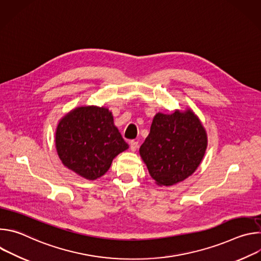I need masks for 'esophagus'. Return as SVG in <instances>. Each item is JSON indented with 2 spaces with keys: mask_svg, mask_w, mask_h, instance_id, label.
<instances>
[{
  "mask_svg": "<svg viewBox=\"0 0 261 261\" xmlns=\"http://www.w3.org/2000/svg\"><path fill=\"white\" fill-rule=\"evenodd\" d=\"M137 147H138V142L135 141V140H131V141H130V148H131V151H132V152H135V151L137 150Z\"/></svg>",
  "mask_w": 261,
  "mask_h": 261,
  "instance_id": "esophagus-1",
  "label": "esophagus"
}]
</instances>
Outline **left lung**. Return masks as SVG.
I'll return each instance as SVG.
<instances>
[{
  "instance_id": "1",
  "label": "left lung",
  "mask_w": 261,
  "mask_h": 261,
  "mask_svg": "<svg viewBox=\"0 0 261 261\" xmlns=\"http://www.w3.org/2000/svg\"><path fill=\"white\" fill-rule=\"evenodd\" d=\"M207 147V134L193 110L156 114L139 148L148 172L158 186H172L195 172Z\"/></svg>"
}]
</instances>
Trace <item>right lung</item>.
<instances>
[{
  "label": "right lung",
  "mask_w": 261,
  "mask_h": 261,
  "mask_svg": "<svg viewBox=\"0 0 261 261\" xmlns=\"http://www.w3.org/2000/svg\"><path fill=\"white\" fill-rule=\"evenodd\" d=\"M55 137L63 165L90 180L105 174L113 160L129 147L111 111L103 106L72 109L59 121Z\"/></svg>",
  "instance_id": "right-lung-1"
}]
</instances>
